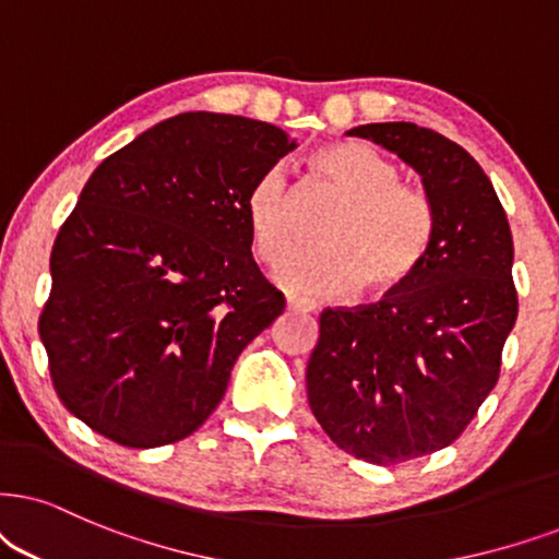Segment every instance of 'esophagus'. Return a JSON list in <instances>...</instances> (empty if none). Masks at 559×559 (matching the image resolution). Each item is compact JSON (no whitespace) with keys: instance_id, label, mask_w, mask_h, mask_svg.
<instances>
[{"instance_id":"1","label":"esophagus","mask_w":559,"mask_h":559,"mask_svg":"<svg viewBox=\"0 0 559 559\" xmlns=\"http://www.w3.org/2000/svg\"><path fill=\"white\" fill-rule=\"evenodd\" d=\"M286 309L296 314H312L317 309V304L307 301V299H286Z\"/></svg>"}]
</instances>
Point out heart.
Here are the masks:
<instances>
[{"label":"heart","mask_w":559,"mask_h":559,"mask_svg":"<svg viewBox=\"0 0 559 559\" xmlns=\"http://www.w3.org/2000/svg\"><path fill=\"white\" fill-rule=\"evenodd\" d=\"M309 167L343 198L322 229L320 250L294 255V193L281 167L265 169L245 198V222L260 263L286 292L343 296L361 286L366 296H392L418 275L436 239V209L428 193L400 180V167L361 141L317 150Z\"/></svg>","instance_id":"heart-1"}]
</instances>
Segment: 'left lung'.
I'll use <instances>...</instances> for the list:
<instances>
[{"mask_svg": "<svg viewBox=\"0 0 559 559\" xmlns=\"http://www.w3.org/2000/svg\"><path fill=\"white\" fill-rule=\"evenodd\" d=\"M348 133L407 162L436 209L418 275L377 304L324 309L307 366L332 443L386 467L454 443L498 384L519 314L513 237L492 182L451 139L405 121Z\"/></svg>", "mask_w": 559, "mask_h": 559, "instance_id": "left-lung-1", "label": "left lung"}]
</instances>
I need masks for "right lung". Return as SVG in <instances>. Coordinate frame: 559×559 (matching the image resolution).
Masks as SVG:
<instances>
[{
  "mask_svg": "<svg viewBox=\"0 0 559 559\" xmlns=\"http://www.w3.org/2000/svg\"><path fill=\"white\" fill-rule=\"evenodd\" d=\"M294 146L278 126L180 112L90 175L38 320L74 418L129 449L206 423L239 353L286 307L252 260L245 198Z\"/></svg>",
  "mask_w": 559,
  "mask_h": 559,
  "instance_id": "right-lung-1",
  "label": "right lung"
}]
</instances>
